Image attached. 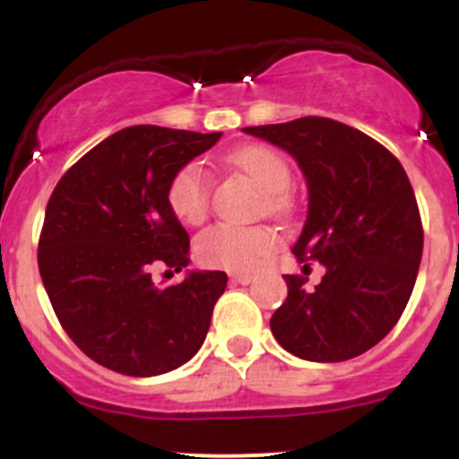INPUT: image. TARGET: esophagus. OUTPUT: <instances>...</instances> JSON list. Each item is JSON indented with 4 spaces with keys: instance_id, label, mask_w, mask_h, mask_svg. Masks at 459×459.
<instances>
[{
    "instance_id": "1",
    "label": "esophagus",
    "mask_w": 459,
    "mask_h": 459,
    "mask_svg": "<svg viewBox=\"0 0 459 459\" xmlns=\"http://www.w3.org/2000/svg\"><path fill=\"white\" fill-rule=\"evenodd\" d=\"M230 281H233V284L247 286V284H251V281H253V275H244V273H233V275H230Z\"/></svg>"
}]
</instances>
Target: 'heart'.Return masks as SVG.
Instances as JSON below:
<instances>
[{"instance_id": "heart-1", "label": "heart", "mask_w": 459, "mask_h": 459, "mask_svg": "<svg viewBox=\"0 0 459 459\" xmlns=\"http://www.w3.org/2000/svg\"><path fill=\"white\" fill-rule=\"evenodd\" d=\"M238 170L253 179V184L268 197L271 206L280 204L290 186V169L284 157L268 146H242L229 155ZM211 204V175L202 161H188L175 173L169 186V206L182 224L197 226L208 215ZM277 247L273 230L262 226L217 224L197 238L195 255L204 266L224 268L230 273L255 271Z\"/></svg>"}]
</instances>
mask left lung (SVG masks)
<instances>
[{
  "label": "left lung",
  "instance_id": "obj_1",
  "mask_svg": "<svg viewBox=\"0 0 459 459\" xmlns=\"http://www.w3.org/2000/svg\"><path fill=\"white\" fill-rule=\"evenodd\" d=\"M298 161L308 188L307 221L290 251L326 273L284 275L286 302L271 331L308 362H344L391 333L413 293L424 233L400 161L358 128L326 117L244 128Z\"/></svg>",
  "mask_w": 459,
  "mask_h": 459
}]
</instances>
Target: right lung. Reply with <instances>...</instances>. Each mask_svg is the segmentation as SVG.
I'll return each mask as SVG.
<instances>
[{"label": "right lung", "instance_id": "right-lung-1", "mask_svg": "<svg viewBox=\"0 0 459 459\" xmlns=\"http://www.w3.org/2000/svg\"><path fill=\"white\" fill-rule=\"evenodd\" d=\"M220 137L124 128L88 151L50 195L37 253L41 281L68 337L110 371H175L206 340L226 273L186 271L182 284L160 289L151 266L191 264L169 186Z\"/></svg>", "mask_w": 459, "mask_h": 459}]
</instances>
